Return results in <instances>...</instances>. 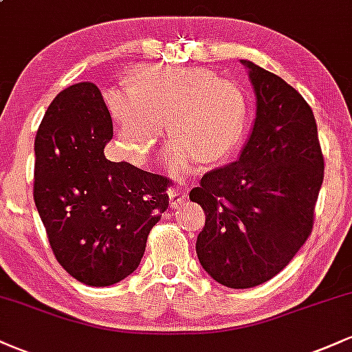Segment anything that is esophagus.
I'll list each match as a JSON object with an SVG mask.
<instances>
[{"label":"esophagus","mask_w":352,"mask_h":352,"mask_svg":"<svg viewBox=\"0 0 352 352\" xmlns=\"http://www.w3.org/2000/svg\"><path fill=\"white\" fill-rule=\"evenodd\" d=\"M187 190H179V188H170L168 190V199H170V207L175 208L179 205L185 204L187 200Z\"/></svg>","instance_id":"1"}]
</instances>
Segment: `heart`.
<instances>
[{
  "instance_id": "heart-1",
  "label": "heart",
  "mask_w": 352,
  "mask_h": 352,
  "mask_svg": "<svg viewBox=\"0 0 352 352\" xmlns=\"http://www.w3.org/2000/svg\"><path fill=\"white\" fill-rule=\"evenodd\" d=\"M117 125V147L125 159L144 162L172 135L167 162L184 177L201 159H225L243 135L246 98L240 86L201 67L140 66L132 84L106 92Z\"/></svg>"
}]
</instances>
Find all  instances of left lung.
<instances>
[{
	"label": "left lung",
	"instance_id": "obj_1",
	"mask_svg": "<svg viewBox=\"0 0 352 352\" xmlns=\"http://www.w3.org/2000/svg\"><path fill=\"white\" fill-rule=\"evenodd\" d=\"M243 64L256 94L252 135L236 162L207 172L190 190L205 212L197 238L200 265L235 289L272 280L300 252L324 179L309 104L280 76Z\"/></svg>",
	"mask_w": 352,
	"mask_h": 352
}]
</instances>
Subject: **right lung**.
Masks as SVG:
<instances>
[{"label": "right lung", "instance_id": "obj_1", "mask_svg": "<svg viewBox=\"0 0 352 352\" xmlns=\"http://www.w3.org/2000/svg\"><path fill=\"white\" fill-rule=\"evenodd\" d=\"M112 119L94 82L72 84L47 107L34 140V204L59 265L89 286L139 266L168 208L167 177L111 162Z\"/></svg>", "mask_w": 352, "mask_h": 352}]
</instances>
